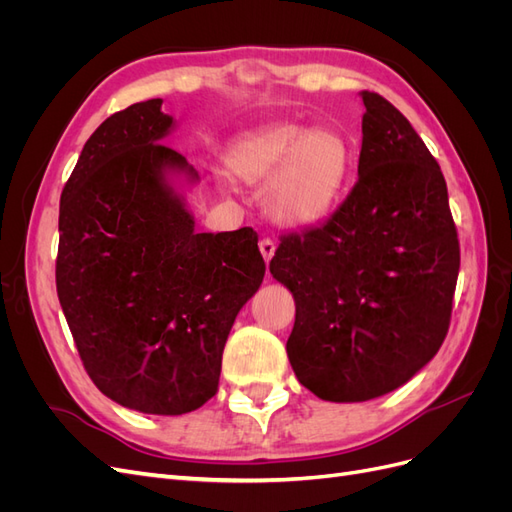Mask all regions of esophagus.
Here are the masks:
<instances>
[{
  "label": "esophagus",
  "instance_id": "1",
  "mask_svg": "<svg viewBox=\"0 0 512 512\" xmlns=\"http://www.w3.org/2000/svg\"><path fill=\"white\" fill-rule=\"evenodd\" d=\"M260 254H262V258H265V262H269L275 254V243L271 239H262L260 241Z\"/></svg>",
  "mask_w": 512,
  "mask_h": 512
}]
</instances>
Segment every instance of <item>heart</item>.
Returning a JSON list of instances; mask_svg holds the SVG:
<instances>
[{
	"label": "heart",
	"instance_id": "1",
	"mask_svg": "<svg viewBox=\"0 0 512 512\" xmlns=\"http://www.w3.org/2000/svg\"><path fill=\"white\" fill-rule=\"evenodd\" d=\"M226 164L243 183L267 181L262 205L284 228L322 224L342 203L354 168V147L335 128L273 123L239 136Z\"/></svg>",
	"mask_w": 512,
	"mask_h": 512
}]
</instances>
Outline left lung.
I'll return each instance as SVG.
<instances>
[{
  "mask_svg": "<svg viewBox=\"0 0 512 512\" xmlns=\"http://www.w3.org/2000/svg\"><path fill=\"white\" fill-rule=\"evenodd\" d=\"M361 98L359 181L327 224L284 237L269 265L297 307L294 374L335 404L391 393L436 356L459 275L438 162L389 100Z\"/></svg>",
  "mask_w": 512,
  "mask_h": 512,
  "instance_id": "8db88e82",
  "label": "left lung"
}]
</instances>
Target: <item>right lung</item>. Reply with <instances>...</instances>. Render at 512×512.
<instances>
[{
	"mask_svg": "<svg viewBox=\"0 0 512 512\" xmlns=\"http://www.w3.org/2000/svg\"><path fill=\"white\" fill-rule=\"evenodd\" d=\"M147 100L102 121L61 192L57 297L89 378L119 406L179 416L218 391L265 260L252 228L196 232L194 166Z\"/></svg>",
	"mask_w": 512,
	"mask_h": 512,
	"instance_id": "right-lung-1",
	"label": "right lung"
}]
</instances>
